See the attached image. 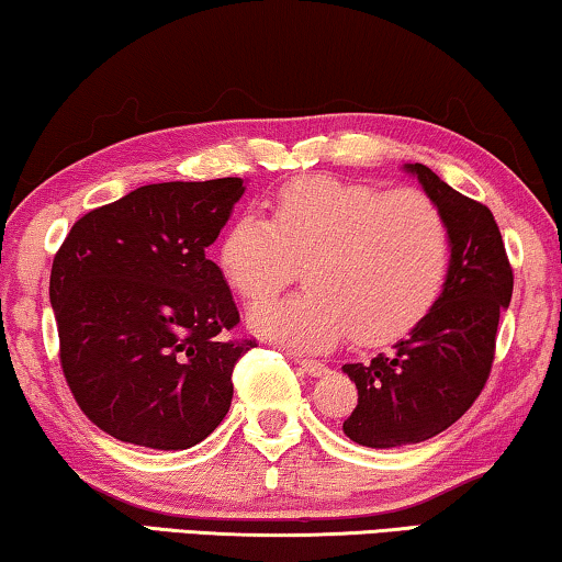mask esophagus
<instances>
[{
    "label": "esophagus",
    "mask_w": 562,
    "mask_h": 562,
    "mask_svg": "<svg viewBox=\"0 0 562 562\" xmlns=\"http://www.w3.org/2000/svg\"><path fill=\"white\" fill-rule=\"evenodd\" d=\"M297 367L303 369L307 376H323V374H326V371H328L326 363L313 361V359H297Z\"/></svg>",
    "instance_id": "obj_1"
}]
</instances>
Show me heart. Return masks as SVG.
<instances>
[{
  "mask_svg": "<svg viewBox=\"0 0 562 562\" xmlns=\"http://www.w3.org/2000/svg\"><path fill=\"white\" fill-rule=\"evenodd\" d=\"M295 265L307 292L262 305L249 326L295 351L330 349L346 336L386 344L438 303L450 272V228L415 188L379 191L336 178H303L272 201L270 221L247 213L218 244V267L249 305L270 300Z\"/></svg>",
  "mask_w": 562,
  "mask_h": 562,
  "instance_id": "b5f03b06",
  "label": "heart"
}]
</instances>
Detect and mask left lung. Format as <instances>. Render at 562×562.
Segmentation results:
<instances>
[{
	"label": "left lung",
	"mask_w": 562,
	"mask_h": 562,
	"mask_svg": "<svg viewBox=\"0 0 562 562\" xmlns=\"http://www.w3.org/2000/svg\"><path fill=\"white\" fill-rule=\"evenodd\" d=\"M450 228V272L432 311L371 361L344 363L359 405L346 438L367 448H400L450 428L484 390L496 326L512 300V267L494 213L465 199L425 165H405Z\"/></svg>",
	"instance_id": "obj_1"
}]
</instances>
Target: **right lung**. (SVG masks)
Wrapping results in <instances>:
<instances>
[{
    "label": "right lung",
    "mask_w": 562,
    "mask_h": 562,
    "mask_svg": "<svg viewBox=\"0 0 562 562\" xmlns=\"http://www.w3.org/2000/svg\"><path fill=\"white\" fill-rule=\"evenodd\" d=\"M241 178L155 183L78 218L53 259L60 367L78 407L116 440L186 450L232 407L255 341H226L239 311L205 249Z\"/></svg>",
    "instance_id": "right-lung-1"
}]
</instances>
